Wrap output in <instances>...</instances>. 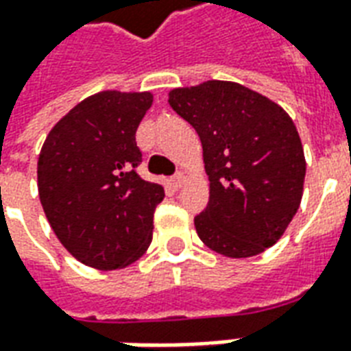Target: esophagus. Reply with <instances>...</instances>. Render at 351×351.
I'll list each match as a JSON object with an SVG mask.
<instances>
[{
  "label": "esophagus",
  "instance_id": "obj_1",
  "mask_svg": "<svg viewBox=\"0 0 351 351\" xmlns=\"http://www.w3.org/2000/svg\"><path fill=\"white\" fill-rule=\"evenodd\" d=\"M171 184H173V188L175 189H180L186 184V176L184 175H176L173 180H171Z\"/></svg>",
  "mask_w": 351,
  "mask_h": 351
}]
</instances>
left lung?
Listing matches in <instances>:
<instances>
[{
  "instance_id": "8db88e82",
  "label": "left lung",
  "mask_w": 351,
  "mask_h": 351,
  "mask_svg": "<svg viewBox=\"0 0 351 351\" xmlns=\"http://www.w3.org/2000/svg\"><path fill=\"white\" fill-rule=\"evenodd\" d=\"M169 104L202 143L210 199L195 217L202 243L228 258L264 253L303 197L305 154L279 104L236 82L208 80L169 90Z\"/></svg>"
}]
</instances>
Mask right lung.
<instances>
[{
	"instance_id": "add662e5",
	"label": "right lung",
	"mask_w": 351,
	"mask_h": 351,
	"mask_svg": "<svg viewBox=\"0 0 351 351\" xmlns=\"http://www.w3.org/2000/svg\"><path fill=\"white\" fill-rule=\"evenodd\" d=\"M150 90H102L76 104L44 139L37 163L40 204L77 261L102 271L139 261L165 191L136 173V132Z\"/></svg>"
}]
</instances>
